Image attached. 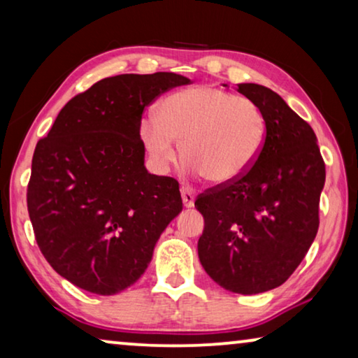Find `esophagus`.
I'll use <instances>...</instances> for the list:
<instances>
[{
    "label": "esophagus",
    "mask_w": 358,
    "mask_h": 358,
    "mask_svg": "<svg viewBox=\"0 0 358 358\" xmlns=\"http://www.w3.org/2000/svg\"><path fill=\"white\" fill-rule=\"evenodd\" d=\"M181 199H183L185 208H193L194 206V189L189 186H183L181 188Z\"/></svg>",
    "instance_id": "34e87169"
}]
</instances>
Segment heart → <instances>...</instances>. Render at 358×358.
<instances>
[{
    "instance_id": "b5f03b06",
    "label": "heart",
    "mask_w": 358,
    "mask_h": 358,
    "mask_svg": "<svg viewBox=\"0 0 358 358\" xmlns=\"http://www.w3.org/2000/svg\"><path fill=\"white\" fill-rule=\"evenodd\" d=\"M139 134L159 170L177 159L178 139L186 172L225 185L243 177L258 160L268 122L255 100L196 85L165 97L159 117L141 120Z\"/></svg>"
}]
</instances>
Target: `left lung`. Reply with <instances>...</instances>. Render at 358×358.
<instances>
[{
	"label": "left lung",
	"mask_w": 358,
	"mask_h": 358,
	"mask_svg": "<svg viewBox=\"0 0 358 358\" xmlns=\"http://www.w3.org/2000/svg\"><path fill=\"white\" fill-rule=\"evenodd\" d=\"M236 90L259 105L268 134L243 177L196 198L204 217L198 255L220 287L253 295L284 284L310 250L326 169L315 131L279 94L251 83Z\"/></svg>",
	"instance_id": "obj_1"
}]
</instances>
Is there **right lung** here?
<instances>
[{"mask_svg":"<svg viewBox=\"0 0 358 358\" xmlns=\"http://www.w3.org/2000/svg\"><path fill=\"white\" fill-rule=\"evenodd\" d=\"M185 84L175 73L105 78L69 100L37 143L27 186L35 240L79 289L115 295L133 285L183 209L178 181L144 167L139 123L160 94Z\"/></svg>","mask_w":358,"mask_h":358,"instance_id":"add662e5","label":"right lung"}]
</instances>
